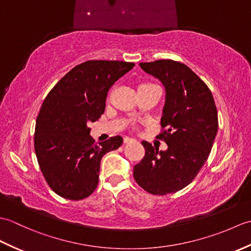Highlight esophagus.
<instances>
[{
  "label": "esophagus",
  "mask_w": 251,
  "mask_h": 251,
  "mask_svg": "<svg viewBox=\"0 0 251 251\" xmlns=\"http://www.w3.org/2000/svg\"><path fill=\"white\" fill-rule=\"evenodd\" d=\"M132 141H135L134 139H131V138H124V143H129V142H132Z\"/></svg>",
  "instance_id": "1"
}]
</instances>
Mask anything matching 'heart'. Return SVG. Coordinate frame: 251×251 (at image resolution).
<instances>
[{
    "label": "heart",
    "mask_w": 251,
    "mask_h": 251,
    "mask_svg": "<svg viewBox=\"0 0 251 251\" xmlns=\"http://www.w3.org/2000/svg\"><path fill=\"white\" fill-rule=\"evenodd\" d=\"M151 85H152V84H142L140 87H147V86H151Z\"/></svg>",
    "instance_id": "1"
}]
</instances>
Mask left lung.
Wrapping results in <instances>:
<instances>
[{
    "label": "left lung",
    "instance_id": "left-lung-1",
    "mask_svg": "<svg viewBox=\"0 0 251 251\" xmlns=\"http://www.w3.org/2000/svg\"><path fill=\"white\" fill-rule=\"evenodd\" d=\"M140 67L166 89L156 138L168 149L158 152L142 141L146 154L134 167V178L150 194L176 193L194 180L209 156L218 130L217 106L209 87L184 63L162 59Z\"/></svg>",
    "mask_w": 251,
    "mask_h": 251
}]
</instances>
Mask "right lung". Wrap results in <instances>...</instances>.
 <instances>
[{
  "label": "right lung",
  "mask_w": 251,
  "mask_h": 251,
  "mask_svg": "<svg viewBox=\"0 0 251 251\" xmlns=\"http://www.w3.org/2000/svg\"><path fill=\"white\" fill-rule=\"evenodd\" d=\"M134 67L126 61H85L46 96L36 117L34 150L47 184L63 199L81 201L92 194L101 158L122 146L121 136L95 143L88 124L103 114L112 85Z\"/></svg>",
  "instance_id": "right-lung-1"
}]
</instances>
